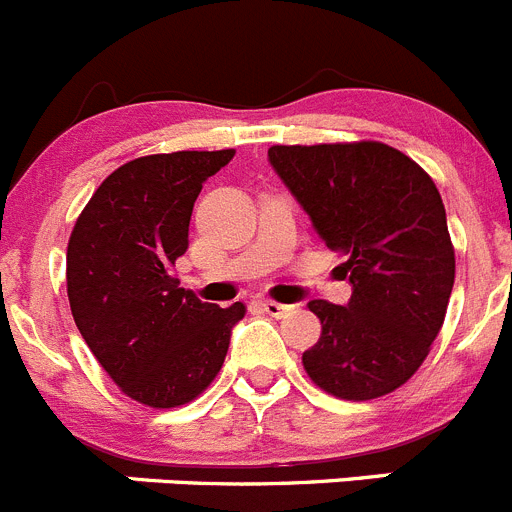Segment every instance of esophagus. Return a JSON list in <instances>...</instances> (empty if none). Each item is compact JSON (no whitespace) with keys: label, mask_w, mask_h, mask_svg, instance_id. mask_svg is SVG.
Here are the masks:
<instances>
[{"label":"esophagus","mask_w":512,"mask_h":512,"mask_svg":"<svg viewBox=\"0 0 512 512\" xmlns=\"http://www.w3.org/2000/svg\"><path fill=\"white\" fill-rule=\"evenodd\" d=\"M260 306L267 316H275V319H285V316L293 311V306H288V303H278V301H262Z\"/></svg>","instance_id":"esophagus-1"}]
</instances>
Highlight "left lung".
Returning a JSON list of instances; mask_svg holds the SVG:
<instances>
[{
	"instance_id": "left-lung-1",
	"label": "left lung",
	"mask_w": 512,
	"mask_h": 512,
	"mask_svg": "<svg viewBox=\"0 0 512 512\" xmlns=\"http://www.w3.org/2000/svg\"><path fill=\"white\" fill-rule=\"evenodd\" d=\"M267 160L352 285L347 306L308 303L321 321L308 377L344 400L393 393L426 359L454 288L439 188L382 142L275 145Z\"/></svg>"
}]
</instances>
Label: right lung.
<instances>
[{
    "label": "right lung",
    "instance_id": "obj_1",
    "mask_svg": "<svg viewBox=\"0 0 512 512\" xmlns=\"http://www.w3.org/2000/svg\"><path fill=\"white\" fill-rule=\"evenodd\" d=\"M234 150L145 155L94 191L66 255L73 321L122 393L176 408L209 388L242 303H204L170 270L188 250V224L204 181Z\"/></svg>",
    "mask_w": 512,
    "mask_h": 512
}]
</instances>
